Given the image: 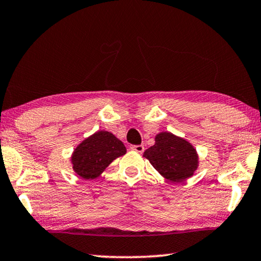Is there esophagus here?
I'll list each match as a JSON object with an SVG mask.
<instances>
[{
    "label": "esophagus",
    "mask_w": 261,
    "mask_h": 261,
    "mask_svg": "<svg viewBox=\"0 0 261 261\" xmlns=\"http://www.w3.org/2000/svg\"><path fill=\"white\" fill-rule=\"evenodd\" d=\"M131 149H132V151L137 152V153H143L145 148H144L143 145H132Z\"/></svg>",
    "instance_id": "obj_1"
}]
</instances>
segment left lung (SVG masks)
I'll use <instances>...</instances> for the list:
<instances>
[{
	"mask_svg": "<svg viewBox=\"0 0 261 261\" xmlns=\"http://www.w3.org/2000/svg\"><path fill=\"white\" fill-rule=\"evenodd\" d=\"M144 156L163 177L174 183L191 177L198 168L196 148L170 132L156 135L155 144L144 152Z\"/></svg>",
	"mask_w": 261,
	"mask_h": 261,
	"instance_id": "left-lung-1",
	"label": "left lung"
}]
</instances>
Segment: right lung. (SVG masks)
I'll use <instances>...</instances> for the list:
<instances>
[{"label":"right lung","instance_id":"1","mask_svg":"<svg viewBox=\"0 0 261 261\" xmlns=\"http://www.w3.org/2000/svg\"><path fill=\"white\" fill-rule=\"evenodd\" d=\"M126 148L112 132L98 131L84 139L72 153V168L79 177L94 179L115 159L124 155Z\"/></svg>","mask_w":261,"mask_h":261}]
</instances>
